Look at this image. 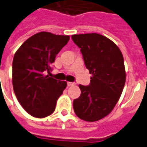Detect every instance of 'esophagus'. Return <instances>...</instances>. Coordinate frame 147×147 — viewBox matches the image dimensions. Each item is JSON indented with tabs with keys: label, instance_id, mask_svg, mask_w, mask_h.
Segmentation results:
<instances>
[{
	"label": "esophagus",
	"instance_id": "1",
	"mask_svg": "<svg viewBox=\"0 0 147 147\" xmlns=\"http://www.w3.org/2000/svg\"><path fill=\"white\" fill-rule=\"evenodd\" d=\"M74 85H75V83H72V82H68L67 83L68 86H74Z\"/></svg>",
	"mask_w": 147,
	"mask_h": 147
}]
</instances>
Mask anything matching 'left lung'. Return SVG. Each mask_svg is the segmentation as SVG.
Wrapping results in <instances>:
<instances>
[{
	"instance_id": "left-lung-1",
	"label": "left lung",
	"mask_w": 147,
	"mask_h": 147,
	"mask_svg": "<svg viewBox=\"0 0 147 147\" xmlns=\"http://www.w3.org/2000/svg\"><path fill=\"white\" fill-rule=\"evenodd\" d=\"M92 77L89 86L80 84L73 103L77 117L94 122L107 116L119 100L126 82L123 57L117 44L99 34L72 35Z\"/></svg>"
}]
</instances>
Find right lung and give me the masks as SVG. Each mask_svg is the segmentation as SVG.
<instances>
[{
	"mask_svg": "<svg viewBox=\"0 0 147 147\" xmlns=\"http://www.w3.org/2000/svg\"><path fill=\"white\" fill-rule=\"evenodd\" d=\"M69 40L68 35L43 31L29 37L16 51L12 63L13 91L22 107L33 117L52 114L67 85L50 77V73L56 56Z\"/></svg>",
	"mask_w": 147,
	"mask_h": 147,
	"instance_id": "add662e5",
	"label": "right lung"
}]
</instances>
